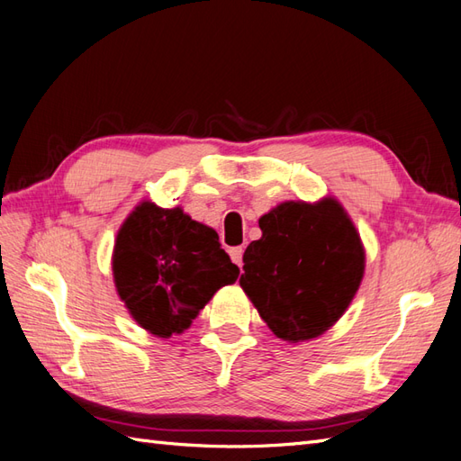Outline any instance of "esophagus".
I'll return each mask as SVG.
<instances>
[{"label": "esophagus", "instance_id": "obj_1", "mask_svg": "<svg viewBox=\"0 0 461 461\" xmlns=\"http://www.w3.org/2000/svg\"><path fill=\"white\" fill-rule=\"evenodd\" d=\"M230 257H231V261L235 263V265H243V248H231L230 249Z\"/></svg>", "mask_w": 461, "mask_h": 461}]
</instances>
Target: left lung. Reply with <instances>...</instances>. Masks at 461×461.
I'll list each match as a JSON object with an SVG mask.
<instances>
[{"instance_id":"8db88e82","label":"left lung","mask_w":461,"mask_h":461,"mask_svg":"<svg viewBox=\"0 0 461 461\" xmlns=\"http://www.w3.org/2000/svg\"><path fill=\"white\" fill-rule=\"evenodd\" d=\"M240 285L276 338L298 344L344 316L366 271L359 231L336 198L288 200L259 218Z\"/></svg>"}]
</instances>
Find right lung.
Wrapping results in <instances>:
<instances>
[{
  "mask_svg": "<svg viewBox=\"0 0 461 461\" xmlns=\"http://www.w3.org/2000/svg\"><path fill=\"white\" fill-rule=\"evenodd\" d=\"M112 271L131 318L163 339L188 330L210 298L240 276L216 231L151 200L139 202L122 223Z\"/></svg>",
  "mask_w": 461,
  "mask_h": 461,
  "instance_id": "obj_1",
  "label": "right lung"
}]
</instances>
